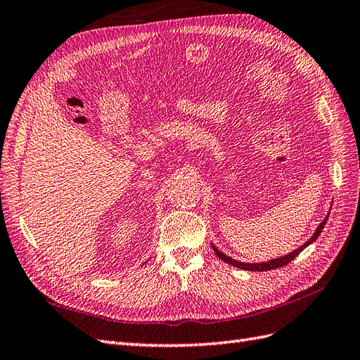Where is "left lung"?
Masks as SVG:
<instances>
[{
	"label": "left lung",
	"mask_w": 360,
	"mask_h": 360,
	"mask_svg": "<svg viewBox=\"0 0 360 360\" xmlns=\"http://www.w3.org/2000/svg\"><path fill=\"white\" fill-rule=\"evenodd\" d=\"M328 215H330V214H327V217L323 218L322 223L316 227V231H314V233L311 235V238L307 240V241L302 244L301 248L295 249L293 252L287 253V255H284V257L274 258V259H270V261H264V262H241V261H236V259H232L231 257H227L226 253H223V252L218 250V249L214 246V244H212V249H214V252L217 253V257H218V258L223 259L224 262H227V264H231V266H233V267H238V269H243V270H249V271H266V270H274V269H278V267L287 266L288 262H290L292 259H295L297 255H300V253H301L305 248H309L311 243L316 241V240H318V236L321 235V232H322V229H323V226H326V223H327V220H328Z\"/></svg>",
	"instance_id": "8db88e82"
}]
</instances>
